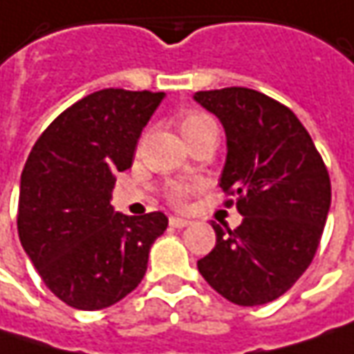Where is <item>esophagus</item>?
<instances>
[{
	"instance_id": "obj_1",
	"label": "esophagus",
	"mask_w": 354,
	"mask_h": 354,
	"mask_svg": "<svg viewBox=\"0 0 354 354\" xmlns=\"http://www.w3.org/2000/svg\"><path fill=\"white\" fill-rule=\"evenodd\" d=\"M169 225L173 226V228H185V226L191 225V221H187V218H179V216H171Z\"/></svg>"
}]
</instances>
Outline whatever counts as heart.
<instances>
[{
  "instance_id": "1",
  "label": "heart",
  "mask_w": 354,
  "mask_h": 354,
  "mask_svg": "<svg viewBox=\"0 0 354 354\" xmlns=\"http://www.w3.org/2000/svg\"><path fill=\"white\" fill-rule=\"evenodd\" d=\"M177 128H179V131H181V136H183L185 140L189 142V140L197 138V136L209 131V129H216V124H214V120L209 114L198 112V110H189V112H183L179 116ZM187 193H189V189H175V191H171V203L181 205L185 197H187Z\"/></svg>"
}]
</instances>
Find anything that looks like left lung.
<instances>
[{"instance_id":"obj_1","label":"left lung","mask_w":354,"mask_h":354,"mask_svg":"<svg viewBox=\"0 0 354 354\" xmlns=\"http://www.w3.org/2000/svg\"><path fill=\"white\" fill-rule=\"evenodd\" d=\"M221 120L226 163L221 187L244 216L197 262L212 290L236 306H264L288 292L319 246L331 181L319 151L292 110L258 90L230 86L193 96Z\"/></svg>"}]
</instances>
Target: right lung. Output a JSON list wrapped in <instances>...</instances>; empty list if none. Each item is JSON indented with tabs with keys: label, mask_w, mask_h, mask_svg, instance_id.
<instances>
[{
	"label": "right lung",
	"mask_w": 354,
	"mask_h": 354,
	"mask_svg": "<svg viewBox=\"0 0 354 354\" xmlns=\"http://www.w3.org/2000/svg\"><path fill=\"white\" fill-rule=\"evenodd\" d=\"M163 92L104 88L53 120L21 173L17 230L45 286L66 306H114L145 276L163 212L128 216L110 205Z\"/></svg>",
	"instance_id": "add662e5"
}]
</instances>
